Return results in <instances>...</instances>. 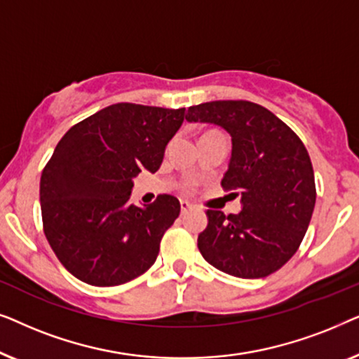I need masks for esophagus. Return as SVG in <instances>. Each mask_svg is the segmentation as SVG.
<instances>
[{
  "mask_svg": "<svg viewBox=\"0 0 359 359\" xmlns=\"http://www.w3.org/2000/svg\"><path fill=\"white\" fill-rule=\"evenodd\" d=\"M180 205H181V214H186L191 208H193L188 201H180Z\"/></svg>",
  "mask_w": 359,
  "mask_h": 359,
  "instance_id": "1",
  "label": "esophagus"
}]
</instances>
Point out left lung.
<instances>
[{
	"mask_svg": "<svg viewBox=\"0 0 359 359\" xmlns=\"http://www.w3.org/2000/svg\"><path fill=\"white\" fill-rule=\"evenodd\" d=\"M186 121L229 132L232 156L222 188L242 196L238 214L208 210L201 255L232 276H269L292 258L311 224L317 193L306 147L271 111L250 101L191 106Z\"/></svg>",
	"mask_w": 359,
	"mask_h": 359,
	"instance_id": "left-lung-1",
	"label": "left lung"
}]
</instances>
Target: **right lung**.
Returning a JSON list of instances; mask_svg holds the SVG:
<instances>
[{"instance_id": "add662e5", "label": "right lung", "mask_w": 359, "mask_h": 359, "mask_svg": "<svg viewBox=\"0 0 359 359\" xmlns=\"http://www.w3.org/2000/svg\"><path fill=\"white\" fill-rule=\"evenodd\" d=\"M184 111L117 102L78 122L57 144L41 176L43 233L80 281L119 286L155 263L180 201L160 194L137 208L130 193L140 171L160 168Z\"/></svg>"}]
</instances>
